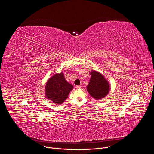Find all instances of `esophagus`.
Here are the masks:
<instances>
[{
  "label": "esophagus",
  "instance_id": "obj_1",
  "mask_svg": "<svg viewBox=\"0 0 154 154\" xmlns=\"http://www.w3.org/2000/svg\"><path fill=\"white\" fill-rule=\"evenodd\" d=\"M81 87L80 85H77V86H76V88L78 89H80Z\"/></svg>",
  "mask_w": 154,
  "mask_h": 154
}]
</instances>
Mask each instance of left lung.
Instances as JSON below:
<instances>
[{"label":"left lung","instance_id":"left-lung-1","mask_svg":"<svg viewBox=\"0 0 154 154\" xmlns=\"http://www.w3.org/2000/svg\"><path fill=\"white\" fill-rule=\"evenodd\" d=\"M91 77L87 88L91 96L96 100L104 97L109 92V85L102 75L97 72H91Z\"/></svg>","mask_w":154,"mask_h":154}]
</instances>
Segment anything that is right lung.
I'll list each match as a JSON object with an SVG mask.
<instances>
[{"label": "right lung", "instance_id": "1", "mask_svg": "<svg viewBox=\"0 0 154 154\" xmlns=\"http://www.w3.org/2000/svg\"><path fill=\"white\" fill-rule=\"evenodd\" d=\"M73 88V85L65 80L63 74H55L47 82L45 95L53 102L62 104Z\"/></svg>", "mask_w": 154, "mask_h": 154}]
</instances>
